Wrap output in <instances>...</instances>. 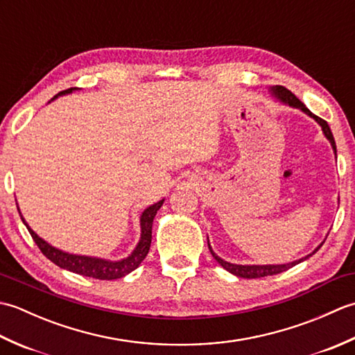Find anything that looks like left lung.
I'll list each match as a JSON object with an SVG mask.
<instances>
[{"label": "left lung", "mask_w": 355, "mask_h": 355, "mask_svg": "<svg viewBox=\"0 0 355 355\" xmlns=\"http://www.w3.org/2000/svg\"><path fill=\"white\" fill-rule=\"evenodd\" d=\"M270 94L275 97L276 101H279V102H282V103H285V105H288V107H291V108H297V110H300L302 112H305L306 116H310L311 119H314L315 122H318L319 125H320V128H322V131H323V135H325V137L328 139V141L331 143V148H333V150H334V154L337 155V149H336V141H334V137H333V132H331V130H329V126H328V123L325 122V120L323 119H320V117H318L315 114H313V112L308 110L305 105L300 102L296 96H294L290 89H286L285 87H282V85H275V87H270ZM328 236V235H327ZM327 239V238H325ZM325 243V241H322V243L314 248V250L310 253V254H306V256H304V258H300V259H296V261H293V262H286V263H263V266H241V263H232V262H229V261H224L223 258H220V256H218L214 250H212V247H210V243H209V238H207V245H209V250H210V253H212V256H214V259L220 263V266L223 267V268H225L229 271V273H232V275H235V276H238V277H244V279H258V277H266V276H273V275H277V273H282V271H286L288 268H291V267H294V266H297V263H300V262H304L305 259H308L310 258V256H313L315 252L319 250V248L322 247V244Z\"/></svg>", "instance_id": "obj_1"}]
</instances>
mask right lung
<instances>
[{"label": "right lung", "mask_w": 355, "mask_h": 355, "mask_svg": "<svg viewBox=\"0 0 355 355\" xmlns=\"http://www.w3.org/2000/svg\"><path fill=\"white\" fill-rule=\"evenodd\" d=\"M79 88H69L65 92H61L53 97L51 101L58 99L59 96H65V94H71L73 92H76ZM164 198L154 202L153 206L146 207L143 210L140 215V239L137 245L134 247V250L126 256L123 259L119 261H111V259H105V258H96V256H87V254H76V253H69L64 252L61 248L53 247L49 244L47 241L42 239L41 236H37V233H35L27 221L24 220V216L21 215L19 209L18 212L21 215L22 223L26 224V227L28 229L30 235H32L33 241L36 245L40 247V250L47 256V258L56 263L58 267L65 268L69 271H73V273H78L82 276H88V277H94V279H102V281H112V279H119L123 277L126 275H130L131 271L137 268L143 259L146 258V254L149 252L150 247V239H153V223L154 218L158 212V209L163 206Z\"/></svg>", "instance_id": "obj_1"}]
</instances>
